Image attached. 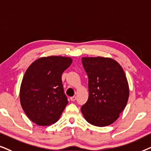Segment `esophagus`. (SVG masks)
I'll return each instance as SVG.
<instances>
[{
	"label": "esophagus",
	"instance_id": "1",
	"mask_svg": "<svg viewBox=\"0 0 151 151\" xmlns=\"http://www.w3.org/2000/svg\"><path fill=\"white\" fill-rule=\"evenodd\" d=\"M76 99H77L76 96H71V97H70V100H71L72 101H74L76 100Z\"/></svg>",
	"mask_w": 151,
	"mask_h": 151
}]
</instances>
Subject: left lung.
Returning a JSON list of instances; mask_svg holds the SVG:
<instances>
[{
  "mask_svg": "<svg viewBox=\"0 0 151 151\" xmlns=\"http://www.w3.org/2000/svg\"><path fill=\"white\" fill-rule=\"evenodd\" d=\"M89 96L81 110L86 121L103 127L118 119L127 104L129 88L123 68L110 58L83 57Z\"/></svg>",
  "mask_w": 151,
  "mask_h": 151,
  "instance_id": "1",
  "label": "left lung"
}]
</instances>
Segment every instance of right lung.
<instances>
[{
  "label": "right lung",
  "mask_w": 151,
  "mask_h": 151,
  "mask_svg": "<svg viewBox=\"0 0 151 151\" xmlns=\"http://www.w3.org/2000/svg\"><path fill=\"white\" fill-rule=\"evenodd\" d=\"M71 58L51 56L33 62L26 70L20 89V101L27 117L39 126L55 123L68 104L61 75Z\"/></svg>",
  "instance_id": "1"
}]
</instances>
